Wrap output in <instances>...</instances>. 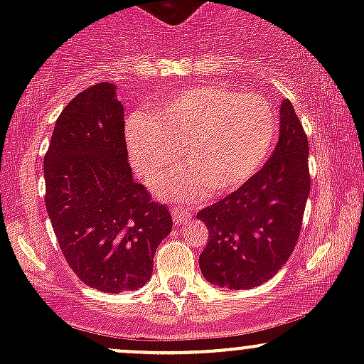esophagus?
Segmentation results:
<instances>
[{
    "label": "esophagus",
    "mask_w": 364,
    "mask_h": 364,
    "mask_svg": "<svg viewBox=\"0 0 364 364\" xmlns=\"http://www.w3.org/2000/svg\"><path fill=\"white\" fill-rule=\"evenodd\" d=\"M171 215H172V220H174L176 225H181V223H186L190 220V213L185 211V209H181V208L171 209Z\"/></svg>",
    "instance_id": "esophagus-1"
}]
</instances>
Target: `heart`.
Wrapping results in <instances>:
<instances>
[{
    "label": "heart",
    "mask_w": 364,
    "mask_h": 364,
    "mask_svg": "<svg viewBox=\"0 0 364 364\" xmlns=\"http://www.w3.org/2000/svg\"><path fill=\"white\" fill-rule=\"evenodd\" d=\"M277 121L260 97L218 86H190L156 102L155 117L135 114L124 127L128 155L161 197L190 203L241 188L259 171L274 142Z\"/></svg>",
    "instance_id": "b5f03b06"
}]
</instances>
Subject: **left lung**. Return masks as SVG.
<instances>
[{"label":"left lung","instance_id":"left-lung-1","mask_svg":"<svg viewBox=\"0 0 364 364\" xmlns=\"http://www.w3.org/2000/svg\"><path fill=\"white\" fill-rule=\"evenodd\" d=\"M308 193V139L285 98L269 160L241 188L197 213L209 230L199 257L205 280L247 291L273 278L294 252Z\"/></svg>","mask_w":364,"mask_h":364}]
</instances>
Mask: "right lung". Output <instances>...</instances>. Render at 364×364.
<instances>
[{"mask_svg":"<svg viewBox=\"0 0 364 364\" xmlns=\"http://www.w3.org/2000/svg\"><path fill=\"white\" fill-rule=\"evenodd\" d=\"M43 178L54 234L80 282L107 294L149 282L172 218L132 178L114 84H95L70 100L54 124Z\"/></svg>","mask_w":364,"mask_h":364,"instance_id":"right-lung-1","label":"right lung"}]
</instances>
